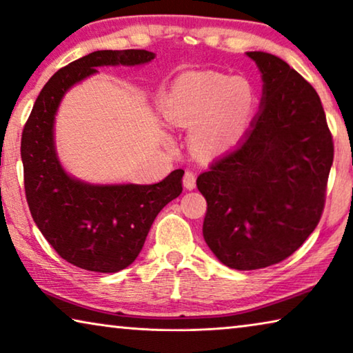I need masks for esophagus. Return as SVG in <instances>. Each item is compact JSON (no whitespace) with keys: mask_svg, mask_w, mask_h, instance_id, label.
<instances>
[{"mask_svg":"<svg viewBox=\"0 0 353 353\" xmlns=\"http://www.w3.org/2000/svg\"><path fill=\"white\" fill-rule=\"evenodd\" d=\"M183 187H185L187 190H193V188L196 187V176H194L192 171H185V174H183Z\"/></svg>","mask_w":353,"mask_h":353,"instance_id":"34e87169","label":"esophagus"}]
</instances>
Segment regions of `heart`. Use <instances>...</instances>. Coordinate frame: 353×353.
Segmentation results:
<instances>
[{
	"instance_id": "obj_1",
	"label": "heart",
	"mask_w": 353,
	"mask_h": 353,
	"mask_svg": "<svg viewBox=\"0 0 353 353\" xmlns=\"http://www.w3.org/2000/svg\"><path fill=\"white\" fill-rule=\"evenodd\" d=\"M254 106V88L244 77L187 72L172 83L166 115L171 123L194 126L199 155L223 154L238 143Z\"/></svg>"
}]
</instances>
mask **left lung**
I'll list each match as a JSON object with an SVG mask.
<instances>
[{
    "label": "left lung",
    "instance_id": "left-lung-1",
    "mask_svg": "<svg viewBox=\"0 0 353 353\" xmlns=\"http://www.w3.org/2000/svg\"><path fill=\"white\" fill-rule=\"evenodd\" d=\"M261 72L260 110L233 150L196 179L208 201L203 236L228 268L285 260L317 227L333 138L317 92L282 59L247 52Z\"/></svg>",
    "mask_w": 353,
    "mask_h": 353
}]
</instances>
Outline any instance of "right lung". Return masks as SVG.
I'll return each mask as SVG.
<instances>
[{
	"mask_svg": "<svg viewBox=\"0 0 353 353\" xmlns=\"http://www.w3.org/2000/svg\"><path fill=\"white\" fill-rule=\"evenodd\" d=\"M149 50H97L49 79L26 120L20 155L25 194L34 223L63 260L87 271L125 270L143 250L160 210L182 193V170L159 183L94 185L71 177L55 150L54 123L65 93L99 66H138Z\"/></svg>",
	"mask_w": 353,
	"mask_h": 353,
	"instance_id": "right-lung-1",
	"label": "right lung"
}]
</instances>
